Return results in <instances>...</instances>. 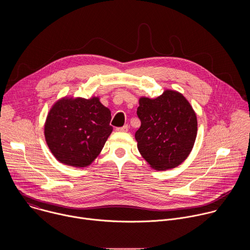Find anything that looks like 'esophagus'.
<instances>
[{
    "instance_id": "esophagus-1",
    "label": "esophagus",
    "mask_w": 250,
    "mask_h": 250,
    "mask_svg": "<svg viewBox=\"0 0 250 250\" xmlns=\"http://www.w3.org/2000/svg\"><path fill=\"white\" fill-rule=\"evenodd\" d=\"M117 130H118V131H122V132H126V131L128 130V125H124V126H122V127H118Z\"/></svg>"
}]
</instances>
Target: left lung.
<instances>
[{
  "mask_svg": "<svg viewBox=\"0 0 250 250\" xmlns=\"http://www.w3.org/2000/svg\"><path fill=\"white\" fill-rule=\"evenodd\" d=\"M141 125L135 132L137 148L151 168L167 170L189 156L197 136V116L179 92L165 90L155 99L141 97L137 108Z\"/></svg>",
  "mask_w": 250,
  "mask_h": 250,
  "instance_id": "8db88e82",
  "label": "left lung"
}]
</instances>
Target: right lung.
<instances>
[{
    "label": "right lung",
    "mask_w": 250,
    "mask_h": 250,
    "mask_svg": "<svg viewBox=\"0 0 250 250\" xmlns=\"http://www.w3.org/2000/svg\"><path fill=\"white\" fill-rule=\"evenodd\" d=\"M111 119V111L98 97H64L52 105L47 115L46 144L59 162L86 167L97 158L112 133Z\"/></svg>",
    "instance_id": "obj_1"
}]
</instances>
